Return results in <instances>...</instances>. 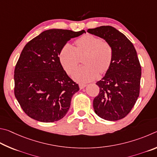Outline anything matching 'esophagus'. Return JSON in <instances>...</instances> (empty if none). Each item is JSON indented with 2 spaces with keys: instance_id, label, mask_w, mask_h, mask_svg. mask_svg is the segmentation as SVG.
Listing matches in <instances>:
<instances>
[{
  "instance_id": "34e87169",
  "label": "esophagus",
  "mask_w": 157,
  "mask_h": 157,
  "mask_svg": "<svg viewBox=\"0 0 157 157\" xmlns=\"http://www.w3.org/2000/svg\"><path fill=\"white\" fill-rule=\"evenodd\" d=\"M79 87H80V89H83L85 87H86L87 85L86 84H83V83H79Z\"/></svg>"
}]
</instances>
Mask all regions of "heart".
<instances>
[{"label":"heart","instance_id":"b5f03b06","mask_svg":"<svg viewBox=\"0 0 157 157\" xmlns=\"http://www.w3.org/2000/svg\"><path fill=\"white\" fill-rule=\"evenodd\" d=\"M114 52L112 45L105 40L92 34H84L76 39L75 47L65 44L60 49L59 60L67 74H71L83 58V67L74 73L78 82L94 80L98 74L103 75L110 68Z\"/></svg>","mask_w":157,"mask_h":157}]
</instances>
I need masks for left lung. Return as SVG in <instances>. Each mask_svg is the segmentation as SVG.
Wrapping results in <instances>:
<instances>
[{"label":"left lung","mask_w":157,"mask_h":157,"mask_svg":"<svg viewBox=\"0 0 157 157\" xmlns=\"http://www.w3.org/2000/svg\"><path fill=\"white\" fill-rule=\"evenodd\" d=\"M112 47L113 60L105 76L97 82L99 93L93 101L95 113L107 121L122 119L130 113L140 92L141 67L131 41L112 26L88 29Z\"/></svg>","instance_id":"obj_1"}]
</instances>
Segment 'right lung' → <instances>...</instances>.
Returning <instances> with one entry per match:
<instances>
[{
	"instance_id": "right-lung-1",
	"label": "right lung",
	"mask_w": 157,
	"mask_h": 157,
	"mask_svg": "<svg viewBox=\"0 0 157 157\" xmlns=\"http://www.w3.org/2000/svg\"><path fill=\"white\" fill-rule=\"evenodd\" d=\"M84 32L46 30L24 47L14 70V95L32 119L52 123L67 114L79 87L63 70L59 55L67 41Z\"/></svg>"
}]
</instances>
